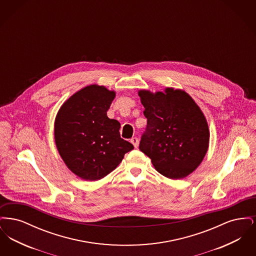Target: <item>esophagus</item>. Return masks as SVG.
<instances>
[{
  "instance_id": "esophagus-1",
  "label": "esophagus",
  "mask_w": 256,
  "mask_h": 256,
  "mask_svg": "<svg viewBox=\"0 0 256 256\" xmlns=\"http://www.w3.org/2000/svg\"><path fill=\"white\" fill-rule=\"evenodd\" d=\"M130 142L134 144V146L135 148H137L138 145H139V140H138V138L137 137H134V138H132L130 139Z\"/></svg>"
}]
</instances>
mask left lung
<instances>
[{
    "instance_id": "left-lung-1",
    "label": "left lung",
    "mask_w": 256,
    "mask_h": 256,
    "mask_svg": "<svg viewBox=\"0 0 256 256\" xmlns=\"http://www.w3.org/2000/svg\"><path fill=\"white\" fill-rule=\"evenodd\" d=\"M146 128L139 148L161 174L180 180L200 164L209 143L208 124L194 100L182 90L139 91Z\"/></svg>"
}]
</instances>
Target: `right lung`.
Instances as JSON below:
<instances>
[{"label": "right lung", "mask_w": 256, "mask_h": 256, "mask_svg": "<svg viewBox=\"0 0 256 256\" xmlns=\"http://www.w3.org/2000/svg\"><path fill=\"white\" fill-rule=\"evenodd\" d=\"M115 92L89 86L67 100L58 113L54 139L67 167L86 180H98L114 170L134 150L120 135V122L106 115Z\"/></svg>", "instance_id": "1"}]
</instances>
